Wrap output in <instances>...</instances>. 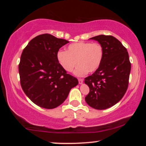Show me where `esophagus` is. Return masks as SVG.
Returning <instances> with one entry per match:
<instances>
[{"instance_id":"1","label":"esophagus","mask_w":146,"mask_h":146,"mask_svg":"<svg viewBox=\"0 0 146 146\" xmlns=\"http://www.w3.org/2000/svg\"><path fill=\"white\" fill-rule=\"evenodd\" d=\"M78 82H79V84H82L84 80H82V79H79Z\"/></svg>"}]
</instances>
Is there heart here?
<instances>
[{"instance_id":"1","label":"heart","mask_w":146,"mask_h":146,"mask_svg":"<svg viewBox=\"0 0 146 146\" xmlns=\"http://www.w3.org/2000/svg\"><path fill=\"white\" fill-rule=\"evenodd\" d=\"M103 57L104 50L101 44L81 42L68 45L66 51L58 52L57 60L62 68L67 72L73 71L78 64L74 74L82 77L88 72L96 71L101 65Z\"/></svg>"}]
</instances>
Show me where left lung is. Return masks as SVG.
I'll list each match as a JSON object with an SVG mask.
<instances>
[{"instance_id":"8db88e82","label":"left lung","mask_w":146,"mask_h":146,"mask_svg":"<svg viewBox=\"0 0 146 146\" xmlns=\"http://www.w3.org/2000/svg\"><path fill=\"white\" fill-rule=\"evenodd\" d=\"M90 39L102 45L104 57L100 68L84 79L90 88L85 101L95 109H107L119 102L126 92L131 64L127 49L115 37L100 35Z\"/></svg>"}]
</instances>
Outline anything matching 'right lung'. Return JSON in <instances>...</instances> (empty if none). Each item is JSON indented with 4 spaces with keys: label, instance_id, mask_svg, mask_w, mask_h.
Instances as JSON below:
<instances>
[{
    "label": "right lung",
    "instance_id": "obj_1",
    "mask_svg": "<svg viewBox=\"0 0 146 146\" xmlns=\"http://www.w3.org/2000/svg\"><path fill=\"white\" fill-rule=\"evenodd\" d=\"M68 42L45 33L33 38L22 53L18 66L21 87L38 106H59L78 84L77 78L67 74L57 60L59 49Z\"/></svg>",
    "mask_w": 146,
    "mask_h": 146
}]
</instances>
